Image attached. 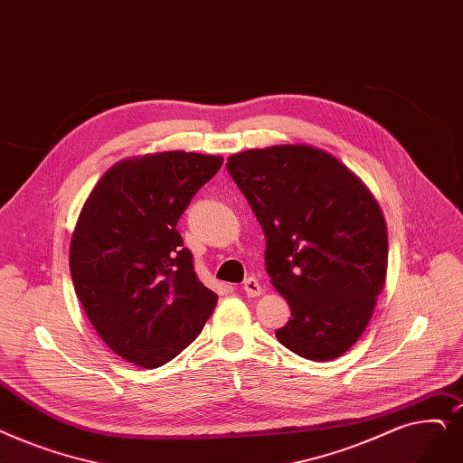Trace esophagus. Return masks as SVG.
<instances>
[{
    "instance_id": "34e87169",
    "label": "esophagus",
    "mask_w": 463,
    "mask_h": 463,
    "mask_svg": "<svg viewBox=\"0 0 463 463\" xmlns=\"http://www.w3.org/2000/svg\"><path fill=\"white\" fill-rule=\"evenodd\" d=\"M244 293L248 295V297H259L260 293H263V286L259 284V279H255V278H248L246 281H244Z\"/></svg>"
}]
</instances>
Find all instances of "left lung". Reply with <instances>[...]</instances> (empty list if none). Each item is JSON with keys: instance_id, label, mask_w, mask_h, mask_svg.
<instances>
[{"instance_id": "8db88e82", "label": "left lung", "mask_w": 463, "mask_h": 463, "mask_svg": "<svg viewBox=\"0 0 463 463\" xmlns=\"http://www.w3.org/2000/svg\"><path fill=\"white\" fill-rule=\"evenodd\" d=\"M227 170L263 227L267 272L291 308L276 338L312 361L343 355L386 281L388 231L376 198L338 158L303 144L231 155Z\"/></svg>"}]
</instances>
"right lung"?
<instances>
[{"label":"right lung","mask_w":463,"mask_h":463,"mask_svg":"<svg viewBox=\"0 0 463 463\" xmlns=\"http://www.w3.org/2000/svg\"><path fill=\"white\" fill-rule=\"evenodd\" d=\"M221 165V156L185 151L120 160L79 213L70 246L75 293L99 338L137 367L184 352L217 305L175 225Z\"/></svg>","instance_id":"1"}]
</instances>
